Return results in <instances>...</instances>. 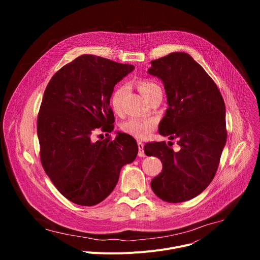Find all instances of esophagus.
<instances>
[{"instance_id":"34e87169","label":"esophagus","mask_w":260,"mask_h":260,"mask_svg":"<svg viewBox=\"0 0 260 260\" xmlns=\"http://www.w3.org/2000/svg\"><path fill=\"white\" fill-rule=\"evenodd\" d=\"M138 147H139V152L138 155L140 157H144L145 153H144V144L142 142H138Z\"/></svg>"}]
</instances>
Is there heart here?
<instances>
[{
    "instance_id": "heart-1",
    "label": "heart",
    "mask_w": 260,
    "mask_h": 260,
    "mask_svg": "<svg viewBox=\"0 0 260 260\" xmlns=\"http://www.w3.org/2000/svg\"><path fill=\"white\" fill-rule=\"evenodd\" d=\"M139 89L141 93L147 99L149 100L153 96L156 92L161 91L160 87L153 81L150 80H142L139 82ZM128 90V86L126 84H121L117 86L112 95H111V106L116 113H119L121 111L122 101ZM157 120L154 117H134L125 121L121 125V129L140 140L146 139L149 136L153 129L156 127Z\"/></svg>"
}]
</instances>
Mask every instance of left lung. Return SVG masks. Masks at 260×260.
<instances>
[{
	"mask_svg": "<svg viewBox=\"0 0 260 260\" xmlns=\"http://www.w3.org/2000/svg\"><path fill=\"white\" fill-rule=\"evenodd\" d=\"M148 74L162 81L167 94L159 135L178 139L181 147L174 152L166 142L145 145V154L162 162L151 188L168 203L189 201L209 186L218 169L228 137L224 101L203 67L185 52L152 60Z\"/></svg>",
	"mask_w": 260,
	"mask_h": 260,
	"instance_id": "obj_1",
	"label": "left lung"
}]
</instances>
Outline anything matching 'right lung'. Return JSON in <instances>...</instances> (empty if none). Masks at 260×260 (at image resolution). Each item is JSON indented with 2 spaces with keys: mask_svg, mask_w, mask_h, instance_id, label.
<instances>
[{
  "mask_svg": "<svg viewBox=\"0 0 260 260\" xmlns=\"http://www.w3.org/2000/svg\"><path fill=\"white\" fill-rule=\"evenodd\" d=\"M135 69L83 54L49 81L37 123L40 157L57 190L80 206H94L115 188L123 166L138 154L136 140L117 132L114 140L93 142V132H112L110 99L114 86Z\"/></svg>",
  "mask_w": 260,
  "mask_h": 260,
  "instance_id": "add662e5",
  "label": "right lung"
}]
</instances>
